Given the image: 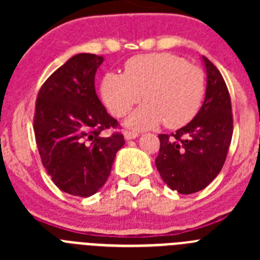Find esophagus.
I'll return each mask as SVG.
<instances>
[{
    "mask_svg": "<svg viewBox=\"0 0 260 260\" xmlns=\"http://www.w3.org/2000/svg\"><path fill=\"white\" fill-rule=\"evenodd\" d=\"M123 135H125V139L126 141H130V139H135V138L138 137V133H134V132H127V130H126L125 133H123Z\"/></svg>",
    "mask_w": 260,
    "mask_h": 260,
    "instance_id": "34e87169",
    "label": "esophagus"
}]
</instances>
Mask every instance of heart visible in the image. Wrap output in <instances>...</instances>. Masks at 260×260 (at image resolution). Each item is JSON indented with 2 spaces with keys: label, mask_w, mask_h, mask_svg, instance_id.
Masks as SVG:
<instances>
[{
  "label": "heart",
  "mask_w": 260,
  "mask_h": 260,
  "mask_svg": "<svg viewBox=\"0 0 260 260\" xmlns=\"http://www.w3.org/2000/svg\"><path fill=\"white\" fill-rule=\"evenodd\" d=\"M206 92L201 68L186 63L169 53H152L128 59L123 74L108 73L100 84V95L114 117H123L143 98V105L126 119L135 130H146L164 121L177 128L198 113Z\"/></svg>",
  "instance_id": "heart-1"
}]
</instances>
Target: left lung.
Segmentation results:
<instances>
[{"mask_svg":"<svg viewBox=\"0 0 260 260\" xmlns=\"http://www.w3.org/2000/svg\"><path fill=\"white\" fill-rule=\"evenodd\" d=\"M207 70L206 98L192 121L176 133L160 134L155 160L162 181L180 194L207 187L220 173L233 135V114L228 87L220 71L203 57Z\"/></svg>","mask_w":260,"mask_h":260,"instance_id":"8db88e82","label":"left lung"}]
</instances>
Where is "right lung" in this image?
<instances>
[{"mask_svg": "<svg viewBox=\"0 0 260 260\" xmlns=\"http://www.w3.org/2000/svg\"><path fill=\"white\" fill-rule=\"evenodd\" d=\"M102 56L80 53L57 69L39 91L34 116L41 162L62 191L87 198L109 177L123 135L99 100L95 74Z\"/></svg>", "mask_w": 260, "mask_h": 260, "instance_id": "1", "label": "right lung"}]
</instances>
